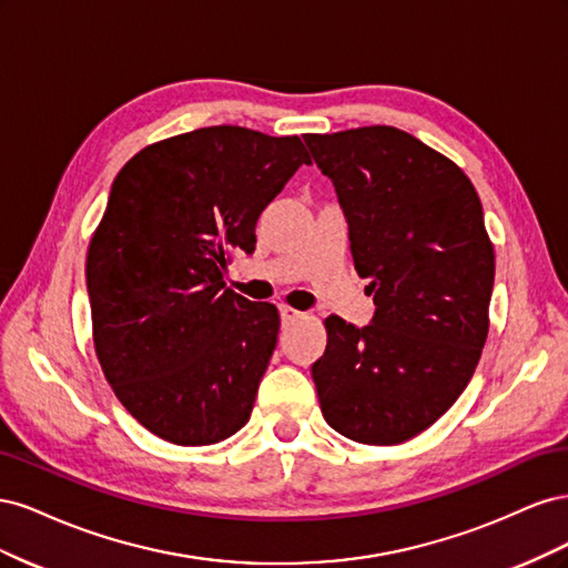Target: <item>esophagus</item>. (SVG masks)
I'll return each mask as SVG.
<instances>
[{"mask_svg":"<svg viewBox=\"0 0 568 568\" xmlns=\"http://www.w3.org/2000/svg\"><path fill=\"white\" fill-rule=\"evenodd\" d=\"M280 313H282V320H284V322H294V320H301V317H303V313L296 311V307H291V305H282Z\"/></svg>","mask_w":568,"mask_h":568,"instance_id":"34e87169","label":"esophagus"}]
</instances>
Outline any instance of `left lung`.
Instances as JSON below:
<instances>
[{
	"label": "left lung",
	"instance_id": "1",
	"mask_svg": "<svg viewBox=\"0 0 568 568\" xmlns=\"http://www.w3.org/2000/svg\"><path fill=\"white\" fill-rule=\"evenodd\" d=\"M336 186L372 324L329 315L313 365L322 415L365 445H398L467 388L488 338L495 251L462 168L390 125L303 134Z\"/></svg>",
	"mask_w": 568,
	"mask_h": 568
}]
</instances>
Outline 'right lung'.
<instances>
[{
  "label": "right lung",
  "mask_w": 568,
  "mask_h": 568,
  "mask_svg": "<svg viewBox=\"0 0 568 568\" xmlns=\"http://www.w3.org/2000/svg\"><path fill=\"white\" fill-rule=\"evenodd\" d=\"M311 156L301 136L213 125L144 146L113 180L88 248L94 353L153 436L196 448L242 428L280 313L225 286L234 251Z\"/></svg>",
  "instance_id": "right-lung-1"
}]
</instances>
